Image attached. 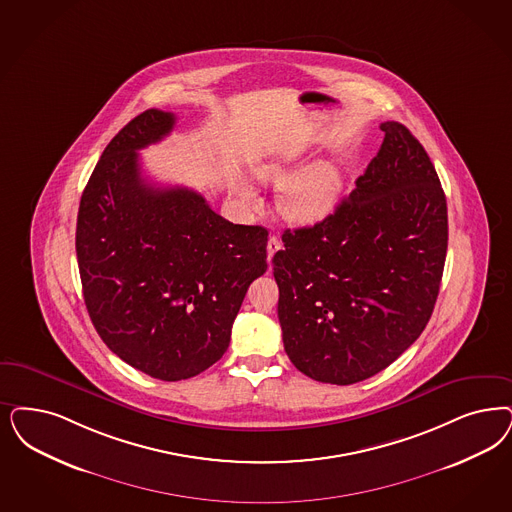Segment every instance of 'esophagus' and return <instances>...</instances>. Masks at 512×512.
Here are the masks:
<instances>
[{"label": "esophagus", "instance_id": "1", "mask_svg": "<svg viewBox=\"0 0 512 512\" xmlns=\"http://www.w3.org/2000/svg\"><path fill=\"white\" fill-rule=\"evenodd\" d=\"M280 249H282V242H280V238H278V236H270V238H268V244H266L268 261H272L274 253H276V251H280Z\"/></svg>", "mask_w": 512, "mask_h": 512}]
</instances>
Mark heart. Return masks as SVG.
I'll return each mask as SVG.
<instances>
[{"mask_svg":"<svg viewBox=\"0 0 512 512\" xmlns=\"http://www.w3.org/2000/svg\"><path fill=\"white\" fill-rule=\"evenodd\" d=\"M289 174V166L283 162H263L255 168V176L265 183L280 181ZM344 187V177L333 162H316L287 177L278 191V208L283 217L300 225H312L323 221L335 210ZM240 196L247 204L257 202V194L249 187H240Z\"/></svg>","mask_w":512,"mask_h":512,"instance_id":"heart-1","label":"heart"}]
</instances>
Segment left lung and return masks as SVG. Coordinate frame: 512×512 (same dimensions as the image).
Segmentation results:
<instances>
[{
    "label": "left lung",
    "mask_w": 512,
    "mask_h": 512,
    "mask_svg": "<svg viewBox=\"0 0 512 512\" xmlns=\"http://www.w3.org/2000/svg\"><path fill=\"white\" fill-rule=\"evenodd\" d=\"M380 151L335 213L285 230L274 259L291 363L350 386L384 371L433 314L448 247L446 196L422 143L380 124Z\"/></svg>",
    "instance_id": "obj_1"
}]
</instances>
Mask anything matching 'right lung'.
Returning a JSON list of instances; mask_svg holds the SVG:
<instances>
[{
  "instance_id": "add662e5",
  "label": "right lung",
  "mask_w": 512,
  "mask_h": 512,
  "mask_svg": "<svg viewBox=\"0 0 512 512\" xmlns=\"http://www.w3.org/2000/svg\"><path fill=\"white\" fill-rule=\"evenodd\" d=\"M174 124V113L147 109L109 141L75 230L98 335L124 363L164 382L193 378L223 357L249 283L268 268V230L234 225L202 194L141 176L138 151Z\"/></svg>"
}]
</instances>
